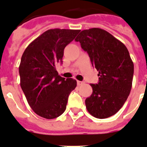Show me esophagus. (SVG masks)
<instances>
[{"instance_id": "1", "label": "esophagus", "mask_w": 147, "mask_h": 147, "mask_svg": "<svg viewBox=\"0 0 147 147\" xmlns=\"http://www.w3.org/2000/svg\"><path fill=\"white\" fill-rule=\"evenodd\" d=\"M77 84L78 86H80V85H82L84 84V81H77Z\"/></svg>"}]
</instances>
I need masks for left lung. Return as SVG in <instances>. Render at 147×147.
Instances as JSON below:
<instances>
[{"mask_svg": "<svg viewBox=\"0 0 147 147\" xmlns=\"http://www.w3.org/2000/svg\"><path fill=\"white\" fill-rule=\"evenodd\" d=\"M88 53L92 66L98 71V83L90 86L92 93L85 100L87 111L98 119L119 111L132 86L134 63L123 42L105 30H84L76 39Z\"/></svg>", "mask_w": 147, "mask_h": 147, "instance_id": "8db88e82", "label": "left lung"}]
</instances>
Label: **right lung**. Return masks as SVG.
<instances>
[{
	"label": "right lung",
	"mask_w": 147,
	"mask_h": 147,
	"mask_svg": "<svg viewBox=\"0 0 147 147\" xmlns=\"http://www.w3.org/2000/svg\"><path fill=\"white\" fill-rule=\"evenodd\" d=\"M79 32L50 29L30 43L22 55L18 69L21 87L30 108L42 117L61 115L70 92L77 86L75 79L59 76L56 65L63 62L65 47Z\"/></svg>",
	"instance_id": "obj_1"
}]
</instances>
